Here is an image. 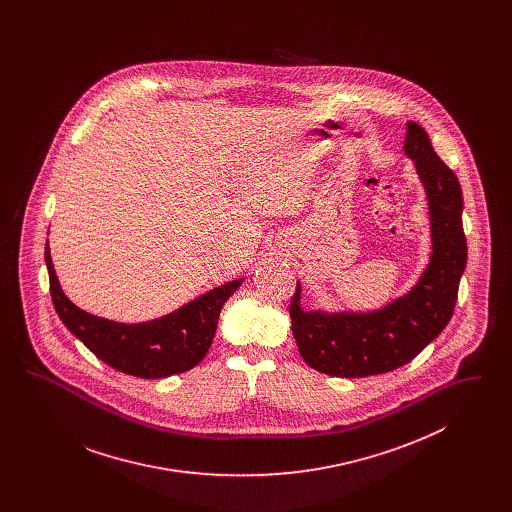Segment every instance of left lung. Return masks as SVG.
Returning a JSON list of instances; mask_svg holds the SVG:
<instances>
[{"label":"left lung","instance_id":"left-lung-1","mask_svg":"<svg viewBox=\"0 0 512 512\" xmlns=\"http://www.w3.org/2000/svg\"><path fill=\"white\" fill-rule=\"evenodd\" d=\"M405 153L428 197L430 263L411 292L372 313L303 311L297 282L290 305L293 338L303 361L318 372L365 378L395 370L411 363L453 317L466 267L461 184L416 122H407Z\"/></svg>","mask_w":512,"mask_h":512}]
</instances>
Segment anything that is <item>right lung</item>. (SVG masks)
Listing matches in <instances>:
<instances>
[{
	"mask_svg": "<svg viewBox=\"0 0 512 512\" xmlns=\"http://www.w3.org/2000/svg\"><path fill=\"white\" fill-rule=\"evenodd\" d=\"M49 292L63 324L98 359L138 378H167L203 361L215 338L222 305L242 286V278L199 295L167 317L122 324L78 309L63 293L46 244Z\"/></svg>",
	"mask_w": 512,
	"mask_h": 512,
	"instance_id": "1",
	"label": "right lung"
}]
</instances>
